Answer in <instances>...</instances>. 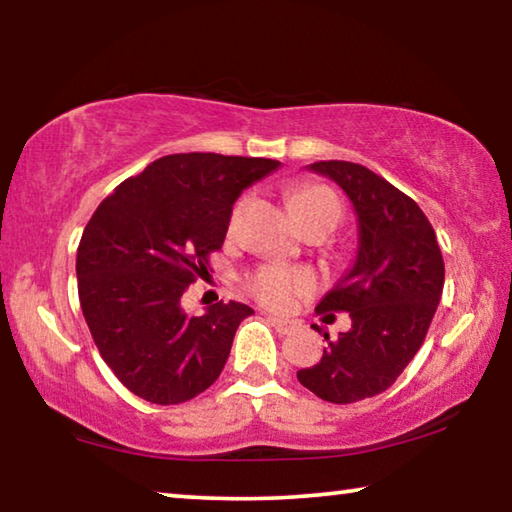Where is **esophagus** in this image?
Instances as JSON below:
<instances>
[{"label": "esophagus", "instance_id": "obj_1", "mask_svg": "<svg viewBox=\"0 0 512 512\" xmlns=\"http://www.w3.org/2000/svg\"><path fill=\"white\" fill-rule=\"evenodd\" d=\"M268 321H270V326L275 328V331H277L279 335H289V333L296 331V324H293V321L277 319V317H268Z\"/></svg>", "mask_w": 512, "mask_h": 512}]
</instances>
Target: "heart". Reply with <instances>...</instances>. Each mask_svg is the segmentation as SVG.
Listing matches in <instances>:
<instances>
[{"label":"heart","instance_id":"1","mask_svg":"<svg viewBox=\"0 0 512 512\" xmlns=\"http://www.w3.org/2000/svg\"><path fill=\"white\" fill-rule=\"evenodd\" d=\"M289 207L296 221L314 214H331L340 219V205L335 195L324 186H303L289 198ZM237 214V212H235ZM310 275L300 270L282 268V265H268L258 270L256 277L251 279V291L254 296L275 310H282L293 300L296 293L310 289Z\"/></svg>","mask_w":512,"mask_h":512}]
</instances>
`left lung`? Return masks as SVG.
<instances>
[{
    "label": "left lung",
    "mask_w": 512,
    "mask_h": 512,
    "mask_svg": "<svg viewBox=\"0 0 512 512\" xmlns=\"http://www.w3.org/2000/svg\"><path fill=\"white\" fill-rule=\"evenodd\" d=\"M307 170L335 181L356 214V251L317 312H349L352 328L328 340L317 366L298 382L328 403L382 394L419 352L443 296L445 263L436 233L408 195L347 160H321Z\"/></svg>",
    "instance_id": "8db88e82"
}]
</instances>
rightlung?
<instances>
[{
	"mask_svg": "<svg viewBox=\"0 0 512 512\" xmlns=\"http://www.w3.org/2000/svg\"><path fill=\"white\" fill-rule=\"evenodd\" d=\"M279 167L270 158L174 153L125 179L83 230L76 279L102 359L132 394L158 405L191 401L226 366L249 305L181 307L207 256L226 240L244 188Z\"/></svg>",
	"mask_w": 512,
	"mask_h": 512,
	"instance_id": "add662e5",
	"label": "right lung"
}]
</instances>
